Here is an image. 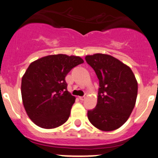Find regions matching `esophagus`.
I'll use <instances>...</instances> for the list:
<instances>
[{
	"label": "esophagus",
	"instance_id": "1",
	"mask_svg": "<svg viewBox=\"0 0 158 158\" xmlns=\"http://www.w3.org/2000/svg\"><path fill=\"white\" fill-rule=\"evenodd\" d=\"M79 98H80V100H81V101H84V100L86 98V96L84 95V96H83V97H79Z\"/></svg>",
	"mask_w": 158,
	"mask_h": 158
}]
</instances>
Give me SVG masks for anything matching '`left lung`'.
<instances>
[{
	"label": "left lung",
	"mask_w": 158,
	"mask_h": 158,
	"mask_svg": "<svg viewBox=\"0 0 158 158\" xmlns=\"http://www.w3.org/2000/svg\"><path fill=\"white\" fill-rule=\"evenodd\" d=\"M99 80L98 103L87 111L90 122L98 129L111 131L121 127L130 117L137 96V81L127 65L104 54L85 57Z\"/></svg>",
	"instance_id": "obj_1"
}]
</instances>
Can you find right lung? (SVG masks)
Returning a JSON list of instances; mask_svg holds the SVG:
<instances>
[{"label": "right lung", "mask_w": 158, "mask_h": 158, "mask_svg": "<svg viewBox=\"0 0 158 158\" xmlns=\"http://www.w3.org/2000/svg\"><path fill=\"white\" fill-rule=\"evenodd\" d=\"M82 63L77 56L54 54L29 65L21 80V96L27 114L36 125L51 129L68 121L76 98L67 89L65 77Z\"/></svg>", "instance_id": "right-lung-1"}]
</instances>
